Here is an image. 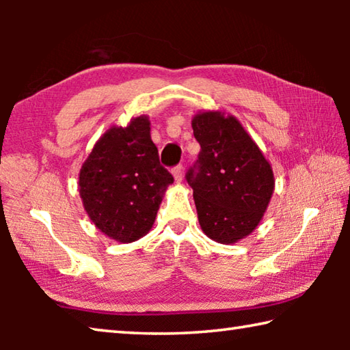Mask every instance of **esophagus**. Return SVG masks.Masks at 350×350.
I'll return each mask as SVG.
<instances>
[{"mask_svg": "<svg viewBox=\"0 0 350 350\" xmlns=\"http://www.w3.org/2000/svg\"><path fill=\"white\" fill-rule=\"evenodd\" d=\"M173 176H174L176 182H182V179H183V168H182V165H177V167L173 168Z\"/></svg>", "mask_w": 350, "mask_h": 350, "instance_id": "1", "label": "esophagus"}]
</instances>
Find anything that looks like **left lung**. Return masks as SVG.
Returning a JSON list of instances; mask_svg holds the SVG:
<instances>
[{
    "label": "left lung",
    "instance_id": "8db88e82",
    "mask_svg": "<svg viewBox=\"0 0 350 350\" xmlns=\"http://www.w3.org/2000/svg\"><path fill=\"white\" fill-rule=\"evenodd\" d=\"M191 125L200 151L185 179L199 224L210 239L233 244L262 219L273 194V171L233 116L200 112Z\"/></svg>",
    "mask_w": 350,
    "mask_h": 350
}]
</instances>
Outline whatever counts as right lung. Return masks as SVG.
Listing matches in <instances>:
<instances>
[{
	"label": "right lung",
	"instance_id": "obj_1",
	"mask_svg": "<svg viewBox=\"0 0 350 350\" xmlns=\"http://www.w3.org/2000/svg\"><path fill=\"white\" fill-rule=\"evenodd\" d=\"M173 176L159 161L150 120L140 116L114 126L94 145L80 170V196L94 225L118 242L150 232Z\"/></svg>",
	"mask_w": 350,
	"mask_h": 350
}]
</instances>
